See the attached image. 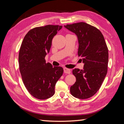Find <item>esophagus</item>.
Here are the masks:
<instances>
[{
    "label": "esophagus",
    "mask_w": 124,
    "mask_h": 124,
    "mask_svg": "<svg viewBox=\"0 0 124 124\" xmlns=\"http://www.w3.org/2000/svg\"><path fill=\"white\" fill-rule=\"evenodd\" d=\"M63 70H64V72L65 73H67V74H70V69H68L67 68H64Z\"/></svg>",
    "instance_id": "1"
}]
</instances>
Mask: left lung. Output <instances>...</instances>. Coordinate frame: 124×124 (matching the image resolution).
<instances>
[{
  "label": "left lung",
  "instance_id": "1",
  "mask_svg": "<svg viewBox=\"0 0 124 124\" xmlns=\"http://www.w3.org/2000/svg\"><path fill=\"white\" fill-rule=\"evenodd\" d=\"M77 35L78 54L84 64L83 70H73L76 82L70 91L74 97L87 99L97 92L107 73L108 50L104 37L96 27L85 22L64 26Z\"/></svg>",
  "mask_w": 124,
  "mask_h": 124
}]
</instances>
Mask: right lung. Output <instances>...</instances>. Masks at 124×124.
I'll use <instances>...</instances> for the list:
<instances>
[{"label": "right lung", "mask_w": 124, "mask_h": 124, "mask_svg": "<svg viewBox=\"0 0 124 124\" xmlns=\"http://www.w3.org/2000/svg\"><path fill=\"white\" fill-rule=\"evenodd\" d=\"M62 26L47 25L31 29L21 46L18 62L24 85L33 97L46 100L54 95L56 84L63 74L61 67L46 63L52 40Z\"/></svg>", "instance_id": "right-lung-1"}]
</instances>
